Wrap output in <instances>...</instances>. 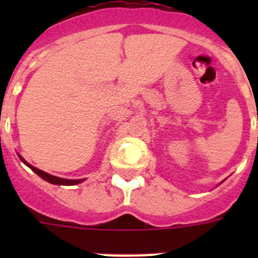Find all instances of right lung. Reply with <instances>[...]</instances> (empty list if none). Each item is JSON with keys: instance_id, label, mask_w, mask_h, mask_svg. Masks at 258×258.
<instances>
[{"instance_id": "add662e5", "label": "right lung", "mask_w": 258, "mask_h": 258, "mask_svg": "<svg viewBox=\"0 0 258 258\" xmlns=\"http://www.w3.org/2000/svg\"><path fill=\"white\" fill-rule=\"evenodd\" d=\"M20 157V155H18ZM20 159H21L24 163H25L28 167H29L32 171H34L36 174H37L38 176H41L42 179L46 180V182H49V183L52 184H64V186H72V184H78L80 183V182H83V179H64V178H58V176H54V175H50V174H48V172L42 171V170L37 169V167H34V166L29 165V163H26L25 159L22 157H20Z\"/></svg>"}]
</instances>
